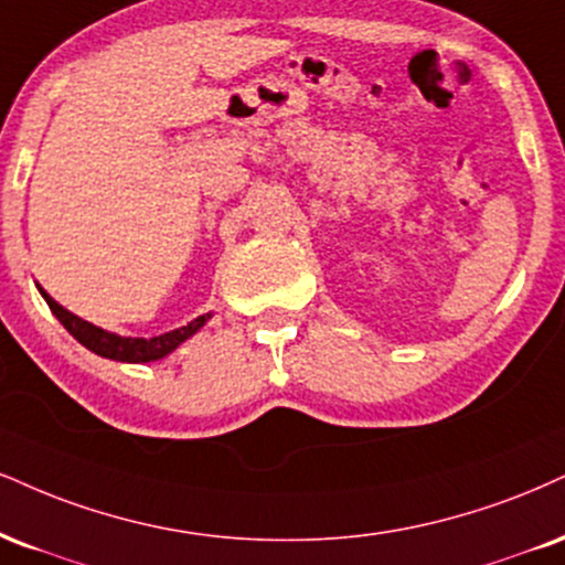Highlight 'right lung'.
Segmentation results:
<instances>
[{
    "mask_svg": "<svg viewBox=\"0 0 565 565\" xmlns=\"http://www.w3.org/2000/svg\"><path fill=\"white\" fill-rule=\"evenodd\" d=\"M39 291H42V297L46 300V305H50L54 318H57V321L63 323L65 329L71 331V334L76 337L86 350L97 352V355H102V358L120 360V363H149V360L166 358L168 352H173L181 342H186L189 337L196 334V331H200L210 318V312H207V316L194 318L192 323L168 331V334H160L152 339H131V337L110 334V331L99 329V326H94V323L84 321V318L73 316V312H67L63 308V305L54 302L44 289H39Z\"/></svg>",
    "mask_w": 565,
    "mask_h": 565,
    "instance_id": "obj_1",
    "label": "right lung"
}]
</instances>
